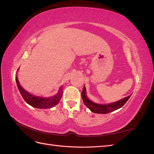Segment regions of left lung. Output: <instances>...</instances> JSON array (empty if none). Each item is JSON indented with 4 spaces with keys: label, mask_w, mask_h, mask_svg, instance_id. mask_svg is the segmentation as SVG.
Wrapping results in <instances>:
<instances>
[{
    "label": "left lung",
    "mask_w": 154,
    "mask_h": 154,
    "mask_svg": "<svg viewBox=\"0 0 154 154\" xmlns=\"http://www.w3.org/2000/svg\"><path fill=\"white\" fill-rule=\"evenodd\" d=\"M131 95L132 94H130L127 97H124L122 100L114 102V103L101 105L94 103V102H92L88 98L86 95V89L85 86L83 87L82 92V100L85 106L88 107L92 112L97 114H107L120 109L121 107H122L126 103V102L128 101Z\"/></svg>",
    "instance_id": "8db88e82"
}]
</instances>
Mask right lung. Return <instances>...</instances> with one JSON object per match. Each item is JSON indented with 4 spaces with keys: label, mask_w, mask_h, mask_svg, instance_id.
I'll return each mask as SVG.
<instances>
[{
    "label": "right lung",
    "mask_w": 154,
    "mask_h": 154,
    "mask_svg": "<svg viewBox=\"0 0 154 154\" xmlns=\"http://www.w3.org/2000/svg\"><path fill=\"white\" fill-rule=\"evenodd\" d=\"M15 80L17 82V85L20 94L22 97L24 98L25 101L27 103H28L31 106L35 107L38 109H49L52 108L54 106L57 105L59 101L61 100L63 94L62 87L60 88L59 91L54 96L49 97H40L34 96L28 92H27L26 90L22 88V87L20 85L19 82H18L17 76H15Z\"/></svg>",
    "instance_id": "obj_1"
}]
</instances>
